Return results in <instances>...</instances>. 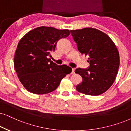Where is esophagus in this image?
<instances>
[{"mask_svg": "<svg viewBox=\"0 0 131 131\" xmlns=\"http://www.w3.org/2000/svg\"><path fill=\"white\" fill-rule=\"evenodd\" d=\"M74 71H75V68H72V72H71V74H74Z\"/></svg>", "mask_w": 131, "mask_h": 131, "instance_id": "1", "label": "esophagus"}]
</instances>
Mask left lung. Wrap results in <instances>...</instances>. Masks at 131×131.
Here are the masks:
<instances>
[{
    "mask_svg": "<svg viewBox=\"0 0 131 131\" xmlns=\"http://www.w3.org/2000/svg\"><path fill=\"white\" fill-rule=\"evenodd\" d=\"M78 50L89 56L87 69L79 68L75 72L82 77L76 86L77 91L89 95H99L111 86L118 73L120 56L113 41L97 29L85 28L71 30Z\"/></svg>",
    "mask_w": 131,
    "mask_h": 131,
    "instance_id": "left-lung-1",
    "label": "left lung"
}]
</instances>
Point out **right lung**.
Instances as JSON below:
<instances>
[{
	"label": "right lung",
	"mask_w": 131,
	"mask_h": 131,
	"mask_svg": "<svg viewBox=\"0 0 131 131\" xmlns=\"http://www.w3.org/2000/svg\"><path fill=\"white\" fill-rule=\"evenodd\" d=\"M70 34L68 29L40 26L26 33L19 41L14 56V68L25 88L36 94L54 91L72 69L51 60L59 39Z\"/></svg>",
	"instance_id": "obj_1"
}]
</instances>
